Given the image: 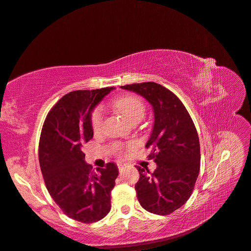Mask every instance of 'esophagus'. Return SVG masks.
<instances>
[{
    "label": "esophagus",
    "instance_id": "obj_1",
    "mask_svg": "<svg viewBox=\"0 0 251 251\" xmlns=\"http://www.w3.org/2000/svg\"><path fill=\"white\" fill-rule=\"evenodd\" d=\"M117 166H118L119 170H122L124 167H126V164L123 163V162H118V163H117Z\"/></svg>",
    "mask_w": 251,
    "mask_h": 251
}]
</instances>
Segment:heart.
<instances>
[{
  "instance_id": "1",
  "label": "heart",
  "mask_w": 251,
  "mask_h": 251,
  "mask_svg": "<svg viewBox=\"0 0 251 251\" xmlns=\"http://www.w3.org/2000/svg\"><path fill=\"white\" fill-rule=\"evenodd\" d=\"M119 111L123 114V116L131 122L134 119H143L145 114V104L137 96H125L119 98L114 102ZM104 120V110L101 106H98L91 112L90 116V124L92 129L95 131H98L101 128Z\"/></svg>"
}]
</instances>
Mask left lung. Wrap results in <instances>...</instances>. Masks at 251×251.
Wrapping results in <instances>:
<instances>
[{
    "label": "left lung",
    "mask_w": 251,
    "mask_h": 251,
    "mask_svg": "<svg viewBox=\"0 0 251 251\" xmlns=\"http://www.w3.org/2000/svg\"><path fill=\"white\" fill-rule=\"evenodd\" d=\"M134 91L151 104L154 125L146 148L156 168L135 166L140 178L134 188L141 206L147 211L168 216L188 201L200 171L201 152L193 121L174 92L154 82L121 86Z\"/></svg>",
    "instance_id": "1"
}]
</instances>
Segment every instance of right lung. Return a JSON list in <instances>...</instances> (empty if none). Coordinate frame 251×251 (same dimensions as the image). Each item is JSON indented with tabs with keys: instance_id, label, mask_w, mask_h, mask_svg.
Here are the masks:
<instances>
[{
	"instance_id": "obj_1",
	"label": "right lung",
	"mask_w": 251,
	"mask_h": 251,
	"mask_svg": "<svg viewBox=\"0 0 251 251\" xmlns=\"http://www.w3.org/2000/svg\"><path fill=\"white\" fill-rule=\"evenodd\" d=\"M112 89L69 92L50 109L41 131L39 162L46 188L64 214L81 223L102 220L111 208L118 167L107 163L94 171L82 147L94 138L91 111Z\"/></svg>"
}]
</instances>
